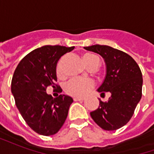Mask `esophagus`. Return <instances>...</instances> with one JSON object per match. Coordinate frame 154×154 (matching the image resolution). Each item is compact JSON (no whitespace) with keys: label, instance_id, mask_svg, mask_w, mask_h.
I'll return each instance as SVG.
<instances>
[{"label":"esophagus","instance_id":"esophagus-1","mask_svg":"<svg viewBox=\"0 0 154 154\" xmlns=\"http://www.w3.org/2000/svg\"><path fill=\"white\" fill-rule=\"evenodd\" d=\"M85 100V98H82V97H75L73 98L74 101H83Z\"/></svg>","mask_w":154,"mask_h":154}]
</instances>
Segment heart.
<instances>
[{"instance_id":"b5f03b06","label":"heart","mask_w":154,"mask_h":154,"mask_svg":"<svg viewBox=\"0 0 154 154\" xmlns=\"http://www.w3.org/2000/svg\"><path fill=\"white\" fill-rule=\"evenodd\" d=\"M64 57H62L58 61L56 67V72L58 77H63V63ZM83 61L87 67L92 63H99L97 57L92 54H85L83 56ZM95 87V82L93 80L87 78H72L67 82L64 86L65 92L74 97H82L90 92Z\"/></svg>"}]
</instances>
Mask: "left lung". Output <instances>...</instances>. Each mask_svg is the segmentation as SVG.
Masks as SVG:
<instances>
[{
  "label": "left lung",
  "instance_id": "1",
  "mask_svg": "<svg viewBox=\"0 0 154 154\" xmlns=\"http://www.w3.org/2000/svg\"><path fill=\"white\" fill-rule=\"evenodd\" d=\"M84 48L104 58L106 75L97 91L111 93L108 101L99 100L100 106L91 112V116L105 130L119 129L131 119L142 97L141 70L134 58L123 51L99 44Z\"/></svg>",
  "mask_w": 154,
  "mask_h": 154
}]
</instances>
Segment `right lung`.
<instances>
[{
    "mask_svg": "<svg viewBox=\"0 0 154 154\" xmlns=\"http://www.w3.org/2000/svg\"><path fill=\"white\" fill-rule=\"evenodd\" d=\"M74 47L45 45L30 52L15 69L11 82V92L23 119L39 134H55L67 119L72 98L59 95L53 98L46 92L48 87H58L56 67L63 55ZM62 91V89H61Z\"/></svg>",
    "mask_w": 154,
    "mask_h": 154,
    "instance_id": "obj_1",
    "label": "right lung"
}]
</instances>
